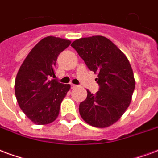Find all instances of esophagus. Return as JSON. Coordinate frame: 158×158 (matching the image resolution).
<instances>
[{
  "label": "esophagus",
  "mask_w": 158,
  "mask_h": 158,
  "mask_svg": "<svg viewBox=\"0 0 158 158\" xmlns=\"http://www.w3.org/2000/svg\"><path fill=\"white\" fill-rule=\"evenodd\" d=\"M76 87H77V85H73V84H72V85H71V89H74V88H76Z\"/></svg>",
  "instance_id": "obj_1"
}]
</instances>
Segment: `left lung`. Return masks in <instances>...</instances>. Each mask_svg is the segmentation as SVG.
<instances>
[{
	"instance_id": "obj_1",
	"label": "left lung",
	"mask_w": 158,
	"mask_h": 158,
	"mask_svg": "<svg viewBox=\"0 0 158 158\" xmlns=\"http://www.w3.org/2000/svg\"><path fill=\"white\" fill-rule=\"evenodd\" d=\"M71 46L83 58L89 69L98 74L100 89L87 90V98L79 104V114L92 127L105 128L121 117L129 107L135 81L127 56L103 36L83 37Z\"/></svg>"
}]
</instances>
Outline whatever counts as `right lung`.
I'll return each instance as SVG.
<instances>
[{
  "instance_id": "add662e5",
  "label": "right lung",
  "mask_w": 158,
  "mask_h": 158,
  "mask_svg": "<svg viewBox=\"0 0 158 158\" xmlns=\"http://www.w3.org/2000/svg\"><path fill=\"white\" fill-rule=\"evenodd\" d=\"M71 41L49 36L33 47L21 65L15 80V94L20 108L33 123H52L70 85L55 79L54 66L58 54Z\"/></svg>"
}]
</instances>
